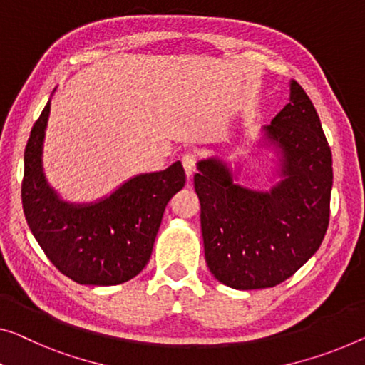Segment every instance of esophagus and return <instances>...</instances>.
<instances>
[{
    "label": "esophagus",
    "mask_w": 365,
    "mask_h": 365,
    "mask_svg": "<svg viewBox=\"0 0 365 365\" xmlns=\"http://www.w3.org/2000/svg\"><path fill=\"white\" fill-rule=\"evenodd\" d=\"M182 164L185 168V173H187L188 177H192L195 170H197V157L192 152H187V154H183L182 157Z\"/></svg>",
    "instance_id": "34e87169"
}]
</instances>
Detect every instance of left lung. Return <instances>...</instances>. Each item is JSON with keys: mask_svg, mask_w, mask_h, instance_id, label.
I'll use <instances>...</instances> for the list:
<instances>
[{"mask_svg": "<svg viewBox=\"0 0 365 365\" xmlns=\"http://www.w3.org/2000/svg\"><path fill=\"white\" fill-rule=\"evenodd\" d=\"M260 145L275 150L280 180L267 192L236 183L220 157L198 160L205 259L216 280L236 290L282 284L322 246L329 222L333 157L312 100L295 80L290 101Z\"/></svg>", "mask_w": 365, "mask_h": 365, "instance_id": "1", "label": "left lung"}]
</instances>
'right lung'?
Returning <instances> with one entry per match:
<instances>
[{
	"label": "right lung",
	"mask_w": 365,
	"mask_h": 365,
	"mask_svg": "<svg viewBox=\"0 0 365 365\" xmlns=\"http://www.w3.org/2000/svg\"><path fill=\"white\" fill-rule=\"evenodd\" d=\"M51 100L31 130L21 188L29 230L56 267L80 285H118L148 265L165 206L185 185L182 162L139 173L93 203H68L42 167Z\"/></svg>",
	"instance_id": "right-lung-1"
}]
</instances>
